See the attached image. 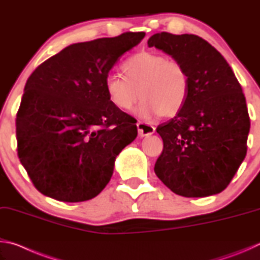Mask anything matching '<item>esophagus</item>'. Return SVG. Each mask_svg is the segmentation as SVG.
<instances>
[{
    "label": "esophagus",
    "instance_id": "34e87169",
    "mask_svg": "<svg viewBox=\"0 0 260 260\" xmlns=\"http://www.w3.org/2000/svg\"><path fill=\"white\" fill-rule=\"evenodd\" d=\"M138 132L140 136H149L155 133V127L147 122H138Z\"/></svg>",
    "mask_w": 260,
    "mask_h": 260
}]
</instances>
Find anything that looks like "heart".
I'll return each mask as SVG.
<instances>
[{
    "instance_id": "obj_1",
    "label": "heart",
    "mask_w": 260,
    "mask_h": 260,
    "mask_svg": "<svg viewBox=\"0 0 260 260\" xmlns=\"http://www.w3.org/2000/svg\"><path fill=\"white\" fill-rule=\"evenodd\" d=\"M124 77L109 74L104 87L113 107L129 111L141 98L138 114L144 119L173 117L190 90V77L181 61L156 51H139L121 64Z\"/></svg>"
}]
</instances>
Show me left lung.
<instances>
[{
    "mask_svg": "<svg viewBox=\"0 0 260 260\" xmlns=\"http://www.w3.org/2000/svg\"><path fill=\"white\" fill-rule=\"evenodd\" d=\"M148 46L181 61L190 77L181 111L157 127L164 148L156 175L180 196L221 192L248 149L250 118L240 82L221 54L197 35L161 32Z\"/></svg>",
    "mask_w": 260,
    "mask_h": 260,
    "instance_id": "8db88e82",
    "label": "left lung"
}]
</instances>
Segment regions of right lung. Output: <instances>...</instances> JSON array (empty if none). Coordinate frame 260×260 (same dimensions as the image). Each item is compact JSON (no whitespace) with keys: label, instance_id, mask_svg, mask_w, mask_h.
Wrapping results in <instances>:
<instances>
[{"label":"right lung","instance_id":"obj_1","mask_svg":"<svg viewBox=\"0 0 260 260\" xmlns=\"http://www.w3.org/2000/svg\"><path fill=\"white\" fill-rule=\"evenodd\" d=\"M144 35L126 32L74 43L27 79L16 118L17 151L43 195L83 202L109 183L114 159L138 128L135 118L110 103L105 78Z\"/></svg>","mask_w":260,"mask_h":260}]
</instances>
